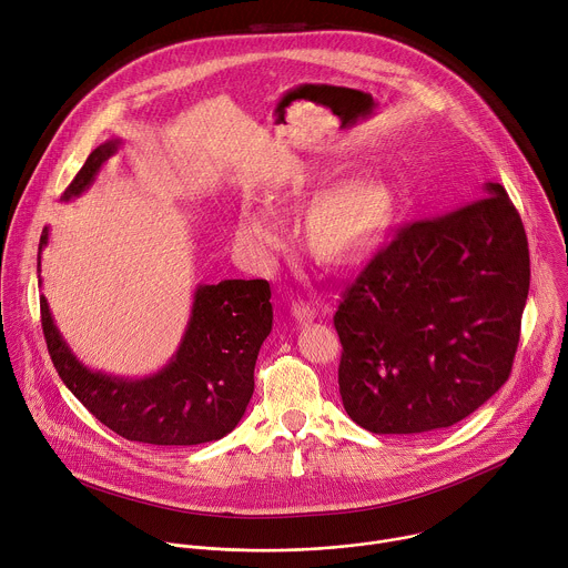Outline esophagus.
I'll return each mask as SVG.
<instances>
[{"label":"esophagus","instance_id":"obj_1","mask_svg":"<svg viewBox=\"0 0 568 568\" xmlns=\"http://www.w3.org/2000/svg\"><path fill=\"white\" fill-rule=\"evenodd\" d=\"M292 316H294L296 321H301V323L312 321V318H314V307L307 305V303H303V301L298 298V301L292 303Z\"/></svg>","mask_w":568,"mask_h":568}]
</instances>
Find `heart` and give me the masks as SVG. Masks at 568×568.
Returning a JSON list of instances; mask_svg holds the SVG:
<instances>
[{
	"mask_svg": "<svg viewBox=\"0 0 568 568\" xmlns=\"http://www.w3.org/2000/svg\"><path fill=\"white\" fill-rule=\"evenodd\" d=\"M388 217V200L375 182H351L321 195L307 220L314 250L328 258H346L377 237ZM247 233L258 247L272 252L281 245L283 233L265 209H252L242 217Z\"/></svg>",
	"mask_w": 568,
	"mask_h": 568,
	"instance_id": "heart-1",
	"label": "heart"
}]
</instances>
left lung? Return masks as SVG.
<instances>
[{
    "label": "left lung",
    "mask_w": 568,
    "mask_h": 568,
    "mask_svg": "<svg viewBox=\"0 0 568 568\" xmlns=\"http://www.w3.org/2000/svg\"><path fill=\"white\" fill-rule=\"evenodd\" d=\"M476 197L399 226L339 301V393L373 434L452 427L510 377L528 237L501 184Z\"/></svg>",
    "instance_id": "obj_1"
}]
</instances>
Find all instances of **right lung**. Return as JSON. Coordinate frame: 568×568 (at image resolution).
<instances>
[{
	"mask_svg": "<svg viewBox=\"0 0 568 568\" xmlns=\"http://www.w3.org/2000/svg\"><path fill=\"white\" fill-rule=\"evenodd\" d=\"M119 139L99 145L62 193L78 197L90 189ZM44 226L38 247H47ZM272 290L263 278L197 285L186 333L178 353L159 373L143 379L112 377L80 364L55 328L49 303L40 296L42 333L64 386L114 434L164 447L220 440L245 416L254 395L258 351L272 331Z\"/></svg>",
	"mask_w": 568,
	"mask_h": 568,
	"instance_id": "add662e5",
	"label": "right lung"
}]
</instances>
